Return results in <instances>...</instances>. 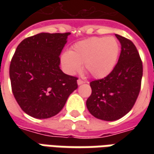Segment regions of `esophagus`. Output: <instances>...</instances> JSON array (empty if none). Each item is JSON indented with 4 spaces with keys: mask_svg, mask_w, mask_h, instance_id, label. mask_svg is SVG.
I'll list each match as a JSON object with an SVG mask.
<instances>
[{
    "mask_svg": "<svg viewBox=\"0 0 154 154\" xmlns=\"http://www.w3.org/2000/svg\"><path fill=\"white\" fill-rule=\"evenodd\" d=\"M83 83H85V82H84V81L81 80V79H78V80H77V84H78V85H82V84H83Z\"/></svg>",
    "mask_w": 154,
    "mask_h": 154,
    "instance_id": "34e87169",
    "label": "esophagus"
}]
</instances>
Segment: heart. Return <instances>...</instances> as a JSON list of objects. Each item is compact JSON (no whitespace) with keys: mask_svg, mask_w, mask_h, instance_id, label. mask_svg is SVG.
Returning <instances> with one entry per match:
<instances>
[{"mask_svg":"<svg viewBox=\"0 0 154 154\" xmlns=\"http://www.w3.org/2000/svg\"><path fill=\"white\" fill-rule=\"evenodd\" d=\"M119 41L114 37H92L79 41L64 53L61 63L71 75L80 71L82 64L94 78H103L113 71L119 56Z\"/></svg>","mask_w":154,"mask_h":154,"instance_id":"1","label":"heart"}]
</instances>
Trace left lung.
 I'll return each instance as SVG.
<instances>
[{"instance_id":"8db88e82","label":"left lung","mask_w":154,"mask_h":154,"mask_svg":"<svg viewBox=\"0 0 154 154\" xmlns=\"http://www.w3.org/2000/svg\"><path fill=\"white\" fill-rule=\"evenodd\" d=\"M121 44L118 63L102 79L91 82V94L87 100L89 112L97 119L113 121L129 113L139 97L143 63L131 40L116 35Z\"/></svg>"}]
</instances>
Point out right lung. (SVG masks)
I'll use <instances>...</instances> for the list:
<instances>
[{
  "instance_id": "add662e5",
  "label": "right lung",
  "mask_w": 154,
  "mask_h": 154,
  "mask_svg": "<svg viewBox=\"0 0 154 154\" xmlns=\"http://www.w3.org/2000/svg\"><path fill=\"white\" fill-rule=\"evenodd\" d=\"M70 33H40L19 44L10 65L15 100L36 119L56 116L77 88V77L61 70L60 55Z\"/></svg>"
}]
</instances>
